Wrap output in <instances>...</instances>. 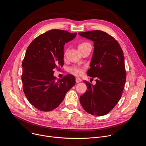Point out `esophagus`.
<instances>
[{
	"label": "esophagus",
	"mask_w": 146,
	"mask_h": 146,
	"mask_svg": "<svg viewBox=\"0 0 146 146\" xmlns=\"http://www.w3.org/2000/svg\"><path fill=\"white\" fill-rule=\"evenodd\" d=\"M82 81V80L80 78H76V83H78V82H81Z\"/></svg>",
	"instance_id": "34e87169"
}]
</instances>
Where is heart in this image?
Returning a JSON list of instances; mask_svg holds the SVG:
<instances>
[{
	"instance_id": "1",
	"label": "heart",
	"mask_w": 146,
	"mask_h": 146,
	"mask_svg": "<svg viewBox=\"0 0 146 146\" xmlns=\"http://www.w3.org/2000/svg\"><path fill=\"white\" fill-rule=\"evenodd\" d=\"M88 45H90L88 43H82L81 44H79L78 46V48H80L81 47H85V46H88ZM71 71L76 75H77V76H79V75H81L82 74V70L81 69H80V68H78V67H73L72 68H71Z\"/></svg>"
}]
</instances>
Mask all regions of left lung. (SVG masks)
<instances>
[{
	"mask_svg": "<svg viewBox=\"0 0 146 146\" xmlns=\"http://www.w3.org/2000/svg\"><path fill=\"white\" fill-rule=\"evenodd\" d=\"M80 36L94 42V50L87 75L96 77V84L83 81L87 90L80 97L82 107L97 116L106 115L121 98L126 81L124 56L118 41L106 32L92 31Z\"/></svg>",
	"mask_w": 146,
	"mask_h": 146,
	"instance_id": "left-lung-1",
	"label": "left lung"
}]
</instances>
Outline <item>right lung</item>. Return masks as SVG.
I'll return each instance as SVG.
<instances>
[{"label":"right lung","mask_w":146,"mask_h":146,"mask_svg":"<svg viewBox=\"0 0 146 146\" xmlns=\"http://www.w3.org/2000/svg\"><path fill=\"white\" fill-rule=\"evenodd\" d=\"M76 35L50 30L35 38L27 50L22 64L23 90L29 103L40 111H50L58 107L76 84L71 74L56 80L54 70L63 66L64 46Z\"/></svg>","instance_id":"1"}]
</instances>
